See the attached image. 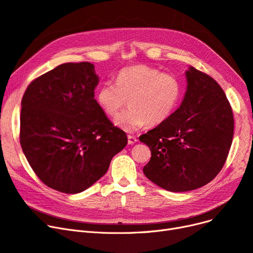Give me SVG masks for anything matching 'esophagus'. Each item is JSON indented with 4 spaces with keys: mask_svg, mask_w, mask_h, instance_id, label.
Wrapping results in <instances>:
<instances>
[{
    "mask_svg": "<svg viewBox=\"0 0 253 253\" xmlns=\"http://www.w3.org/2000/svg\"><path fill=\"white\" fill-rule=\"evenodd\" d=\"M137 141H138V139H137L135 136H130V135L127 136V142H128V144L133 145V144H135Z\"/></svg>",
    "mask_w": 253,
    "mask_h": 253,
    "instance_id": "esophagus-1",
    "label": "esophagus"
}]
</instances>
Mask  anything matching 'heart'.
<instances>
[{
	"label": "heart",
	"instance_id": "obj_1",
	"mask_svg": "<svg viewBox=\"0 0 253 253\" xmlns=\"http://www.w3.org/2000/svg\"><path fill=\"white\" fill-rule=\"evenodd\" d=\"M183 95V84L172 73L136 65L124 68L116 84L103 83L96 99L106 114L115 118L128 99L129 108L115 120L126 132H135L144 126H158L169 119L178 108Z\"/></svg>",
	"mask_w": 253,
	"mask_h": 253
}]
</instances>
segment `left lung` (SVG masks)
<instances>
[{
  "instance_id": "obj_1",
  "label": "left lung",
  "mask_w": 253,
  "mask_h": 253,
  "mask_svg": "<svg viewBox=\"0 0 253 253\" xmlns=\"http://www.w3.org/2000/svg\"><path fill=\"white\" fill-rule=\"evenodd\" d=\"M181 106L164 123L139 137L152 157L143 168L153 183L188 191L211 182L224 167L233 138V114L212 77L189 67Z\"/></svg>"
}]
</instances>
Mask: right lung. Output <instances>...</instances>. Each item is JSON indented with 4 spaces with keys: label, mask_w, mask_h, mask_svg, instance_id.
Masks as SVG:
<instances>
[{
    "label": "right lung",
    "mask_w": 253,
    "mask_h": 253,
    "mask_svg": "<svg viewBox=\"0 0 253 253\" xmlns=\"http://www.w3.org/2000/svg\"><path fill=\"white\" fill-rule=\"evenodd\" d=\"M98 82L93 64L66 63L36 78L22 98L24 155L43 184L60 193L89 188L127 143L94 99Z\"/></svg>",
    "instance_id": "right-lung-1"
}]
</instances>
